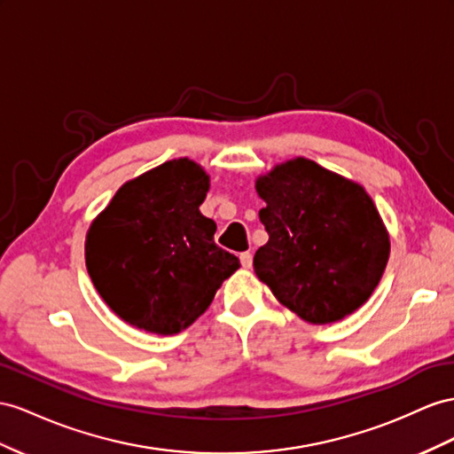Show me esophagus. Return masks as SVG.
Returning a JSON list of instances; mask_svg holds the SVG:
<instances>
[{
	"label": "esophagus",
	"instance_id": "1",
	"mask_svg": "<svg viewBox=\"0 0 454 454\" xmlns=\"http://www.w3.org/2000/svg\"><path fill=\"white\" fill-rule=\"evenodd\" d=\"M239 261H241L243 269H251V266H253V254L249 251L247 253H241L239 254Z\"/></svg>",
	"mask_w": 454,
	"mask_h": 454
}]
</instances>
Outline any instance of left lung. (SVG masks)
Returning a JSON list of instances; mask_svg holds the SVG:
<instances>
[{"label": "left lung", "mask_w": 454, "mask_h": 454, "mask_svg": "<svg viewBox=\"0 0 454 454\" xmlns=\"http://www.w3.org/2000/svg\"><path fill=\"white\" fill-rule=\"evenodd\" d=\"M269 241L254 253L259 280L309 324H332L363 307L389 259V231L355 180L295 157L254 180Z\"/></svg>", "instance_id": "8db88e82"}]
</instances>
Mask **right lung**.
<instances>
[{
    "mask_svg": "<svg viewBox=\"0 0 454 454\" xmlns=\"http://www.w3.org/2000/svg\"><path fill=\"white\" fill-rule=\"evenodd\" d=\"M211 178L188 157L124 182L86 234V269L116 317L174 335L200 318L239 269L201 215Z\"/></svg>",
    "mask_w": 454,
    "mask_h": 454,
    "instance_id": "add662e5",
    "label": "right lung"
}]
</instances>
